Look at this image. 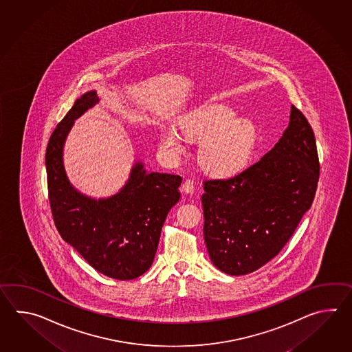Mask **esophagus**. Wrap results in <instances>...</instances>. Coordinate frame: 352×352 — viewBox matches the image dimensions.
<instances>
[{"label":"esophagus","instance_id":"obj_1","mask_svg":"<svg viewBox=\"0 0 352 352\" xmlns=\"http://www.w3.org/2000/svg\"><path fill=\"white\" fill-rule=\"evenodd\" d=\"M182 190L186 194H192L194 192V181L191 179H186L182 184Z\"/></svg>","mask_w":352,"mask_h":352}]
</instances>
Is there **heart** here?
I'll list each match as a JSON object with an SVG mask.
<instances>
[{"label":"heart","mask_w":352,"mask_h":352,"mask_svg":"<svg viewBox=\"0 0 352 352\" xmlns=\"http://www.w3.org/2000/svg\"><path fill=\"white\" fill-rule=\"evenodd\" d=\"M226 105H204L179 120V129L188 140H201L199 164L215 176L232 175L245 165L256 138L255 126L245 118H234ZM161 146L173 155L185 150V140L176 128L161 131Z\"/></svg>","instance_id":"obj_1"}]
</instances>
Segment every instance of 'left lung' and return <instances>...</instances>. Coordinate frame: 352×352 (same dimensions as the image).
<instances>
[{"label": "left lung", "instance_id": "8db88e82", "mask_svg": "<svg viewBox=\"0 0 352 352\" xmlns=\"http://www.w3.org/2000/svg\"><path fill=\"white\" fill-rule=\"evenodd\" d=\"M320 161L311 124L292 105L289 126L261 160L229 179H204V238L230 276L259 270L291 239L314 202Z\"/></svg>", "mask_w": 352, "mask_h": 352}]
</instances>
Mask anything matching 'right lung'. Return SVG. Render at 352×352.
I'll list each match as a JSON object with an SVG mask.
<instances>
[{"mask_svg":"<svg viewBox=\"0 0 352 352\" xmlns=\"http://www.w3.org/2000/svg\"><path fill=\"white\" fill-rule=\"evenodd\" d=\"M97 93H85L60 120L47 143V191L54 223L94 270L128 280L150 268L166 217L179 201L182 179L171 173H146L135 164L122 191L105 200L79 194L67 181L63 146L79 116L97 103Z\"/></svg>","mask_w":352,"mask_h":352,"instance_id":"1","label":"right lung"}]
</instances>
